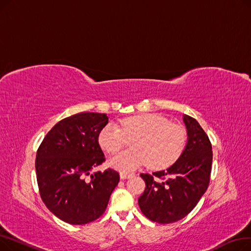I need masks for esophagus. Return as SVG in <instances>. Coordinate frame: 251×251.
<instances>
[{
	"mask_svg": "<svg viewBox=\"0 0 251 251\" xmlns=\"http://www.w3.org/2000/svg\"><path fill=\"white\" fill-rule=\"evenodd\" d=\"M132 177H134V174H127V173H121V174H120V178H121L122 180L130 179V178H132Z\"/></svg>",
	"mask_w": 251,
	"mask_h": 251,
	"instance_id": "1",
	"label": "esophagus"
}]
</instances>
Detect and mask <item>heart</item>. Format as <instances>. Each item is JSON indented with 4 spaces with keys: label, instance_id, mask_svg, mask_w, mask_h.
<instances>
[{
    "label": "heart",
    "instance_id": "heart-1",
    "mask_svg": "<svg viewBox=\"0 0 251 251\" xmlns=\"http://www.w3.org/2000/svg\"><path fill=\"white\" fill-rule=\"evenodd\" d=\"M132 150L111 157L109 165L128 173L144 164L151 169H164L174 164L186 146V132L181 126L171 124L167 118L156 114H140L109 123L99 133L100 147L108 153L124 148L127 139Z\"/></svg>",
    "mask_w": 251,
    "mask_h": 251
}]
</instances>
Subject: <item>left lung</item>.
Segmentation results:
<instances>
[{
  "label": "left lung",
  "instance_id": "1",
  "mask_svg": "<svg viewBox=\"0 0 251 251\" xmlns=\"http://www.w3.org/2000/svg\"><path fill=\"white\" fill-rule=\"evenodd\" d=\"M187 142L179 159L167 170L140 174L146 190L138 199L142 214L152 222L170 224L186 217L207 189L212 171V144L195 119L183 115Z\"/></svg>",
  "mask_w": 251,
  "mask_h": 251
}]
</instances>
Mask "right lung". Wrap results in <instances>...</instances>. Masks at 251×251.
Returning <instances> with one entry per match:
<instances>
[{
    "label": "right lung",
    "instance_id": "right-lung-1",
    "mask_svg": "<svg viewBox=\"0 0 251 251\" xmlns=\"http://www.w3.org/2000/svg\"><path fill=\"white\" fill-rule=\"evenodd\" d=\"M109 123L100 113H79L52 127L36 152L35 171L41 197L60 220L84 225L99 219L118 185V172L92 170L104 161L100 131Z\"/></svg>",
    "mask_w": 251,
    "mask_h": 251
}]
</instances>
